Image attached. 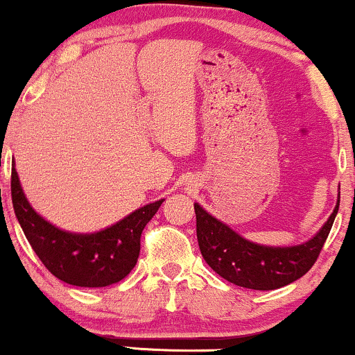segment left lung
Segmentation results:
<instances>
[{
  "instance_id": "1",
  "label": "left lung",
  "mask_w": 355,
  "mask_h": 355,
  "mask_svg": "<svg viewBox=\"0 0 355 355\" xmlns=\"http://www.w3.org/2000/svg\"><path fill=\"white\" fill-rule=\"evenodd\" d=\"M339 202L340 193L319 234L295 247H266L248 242L195 203L198 247L205 262L229 282L254 291H274L311 270L332 229Z\"/></svg>"
}]
</instances>
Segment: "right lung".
Returning a JSON list of instances; mask_svg holds the SVG:
<instances>
[{"instance_id": "right-lung-1", "label": "right lung", "mask_w": 355, "mask_h": 355, "mask_svg": "<svg viewBox=\"0 0 355 355\" xmlns=\"http://www.w3.org/2000/svg\"><path fill=\"white\" fill-rule=\"evenodd\" d=\"M11 200L16 218L43 266L60 280L78 287H107L125 279L140 255L141 232L164 203L158 200L141 207L96 234H70L56 229L31 209L15 165Z\"/></svg>"}]
</instances>
